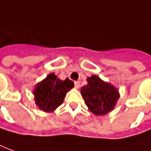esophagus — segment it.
Wrapping results in <instances>:
<instances>
[{
  "instance_id": "1",
  "label": "esophagus",
  "mask_w": 151,
  "mask_h": 151,
  "mask_svg": "<svg viewBox=\"0 0 151 151\" xmlns=\"http://www.w3.org/2000/svg\"><path fill=\"white\" fill-rule=\"evenodd\" d=\"M74 85H75L76 88H79L80 87V82L79 81H75L74 82Z\"/></svg>"
}]
</instances>
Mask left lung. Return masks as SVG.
Returning a JSON list of instances; mask_svg holds the SVG:
<instances>
[{
    "instance_id": "left-lung-1",
    "label": "left lung",
    "mask_w": 151,
    "mask_h": 151,
    "mask_svg": "<svg viewBox=\"0 0 151 151\" xmlns=\"http://www.w3.org/2000/svg\"><path fill=\"white\" fill-rule=\"evenodd\" d=\"M87 84L81 89L85 104L96 115H105L114 108L119 93L114 86L98 76L87 78Z\"/></svg>"
}]
</instances>
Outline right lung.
Wrapping results in <instances>:
<instances>
[{
  "instance_id": "right-lung-1",
  "label": "right lung",
  "mask_w": 151,
  "mask_h": 151,
  "mask_svg": "<svg viewBox=\"0 0 151 151\" xmlns=\"http://www.w3.org/2000/svg\"><path fill=\"white\" fill-rule=\"evenodd\" d=\"M73 86V82L68 78L62 81L55 73H50L37 84L33 91L36 105L44 112H53L63 103L66 93Z\"/></svg>"
}]
</instances>
